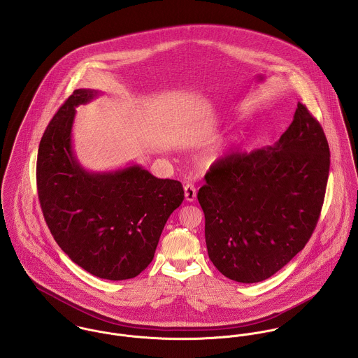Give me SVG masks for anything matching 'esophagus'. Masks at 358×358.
Masks as SVG:
<instances>
[{"instance_id":"34e87169","label":"esophagus","mask_w":358,"mask_h":358,"mask_svg":"<svg viewBox=\"0 0 358 358\" xmlns=\"http://www.w3.org/2000/svg\"><path fill=\"white\" fill-rule=\"evenodd\" d=\"M196 196H197V190L193 185H186L185 186V197L189 203H193L196 200Z\"/></svg>"}]
</instances>
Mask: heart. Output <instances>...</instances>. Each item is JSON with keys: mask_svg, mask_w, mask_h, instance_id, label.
<instances>
[{"mask_svg": "<svg viewBox=\"0 0 358 358\" xmlns=\"http://www.w3.org/2000/svg\"><path fill=\"white\" fill-rule=\"evenodd\" d=\"M217 159H219V155H217V154H209L208 158H206V164H208V165H212V164H215Z\"/></svg>", "mask_w": 358, "mask_h": 358, "instance_id": "b5f03b06", "label": "heart"}]
</instances>
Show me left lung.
<instances>
[{
    "label": "left lung",
    "instance_id": "obj_1",
    "mask_svg": "<svg viewBox=\"0 0 358 358\" xmlns=\"http://www.w3.org/2000/svg\"><path fill=\"white\" fill-rule=\"evenodd\" d=\"M328 173L325 134L301 102L273 146L216 161L197 194L215 267L244 284L281 270L315 229Z\"/></svg>",
    "mask_w": 358,
    "mask_h": 358
}]
</instances>
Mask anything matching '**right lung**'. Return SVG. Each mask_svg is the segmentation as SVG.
I'll list each match as a JSON object with an SVG mask.
<instances>
[{
    "label": "right lung",
    "mask_w": 358,
    "mask_h": 358,
    "mask_svg": "<svg viewBox=\"0 0 358 358\" xmlns=\"http://www.w3.org/2000/svg\"><path fill=\"white\" fill-rule=\"evenodd\" d=\"M102 92L76 90L47 127L38 148L41 209L62 251L95 277L120 281L153 260L171 213L182 204V183L158 179L138 164L108 172L85 169L73 149L76 107Z\"/></svg>",
    "instance_id": "1"
}]
</instances>
